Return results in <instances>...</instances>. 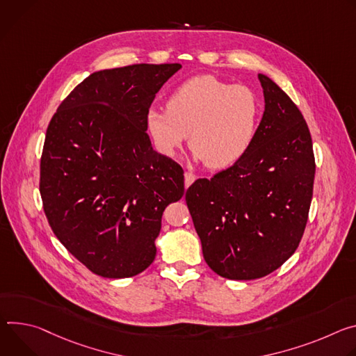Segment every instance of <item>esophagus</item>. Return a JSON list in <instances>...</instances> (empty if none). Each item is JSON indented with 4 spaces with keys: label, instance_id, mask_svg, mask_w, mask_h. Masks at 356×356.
Masks as SVG:
<instances>
[{
    "label": "esophagus",
    "instance_id": "esophagus-1",
    "mask_svg": "<svg viewBox=\"0 0 356 356\" xmlns=\"http://www.w3.org/2000/svg\"><path fill=\"white\" fill-rule=\"evenodd\" d=\"M195 179H196V175H193L192 172L186 171V172H185V188H188Z\"/></svg>",
    "mask_w": 356,
    "mask_h": 356
}]
</instances>
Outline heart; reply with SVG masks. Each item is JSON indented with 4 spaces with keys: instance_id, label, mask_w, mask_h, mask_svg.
Here are the masks:
<instances>
[{
    "instance_id": "1",
    "label": "heart",
    "mask_w": 356,
    "mask_h": 356,
    "mask_svg": "<svg viewBox=\"0 0 356 356\" xmlns=\"http://www.w3.org/2000/svg\"><path fill=\"white\" fill-rule=\"evenodd\" d=\"M261 106L254 90L232 85L215 76H196L178 86L167 108L147 110V129L158 148L174 156L189 134V147L196 161L211 170L238 163L252 147Z\"/></svg>"
}]
</instances>
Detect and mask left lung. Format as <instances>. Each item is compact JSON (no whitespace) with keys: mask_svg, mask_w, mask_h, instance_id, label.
Masks as SVG:
<instances>
[{"mask_svg":"<svg viewBox=\"0 0 356 356\" xmlns=\"http://www.w3.org/2000/svg\"><path fill=\"white\" fill-rule=\"evenodd\" d=\"M264 113L242 160L195 181L185 201L204 259L229 280L279 268L300 245L308 219L315 160L308 126L293 100L259 73Z\"/></svg>","mask_w":356,"mask_h":356,"instance_id":"obj_1","label":"left lung"}]
</instances>
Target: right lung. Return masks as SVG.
I'll list each match as a JSON object with an SVG mask.
<instances>
[{"instance_id":"1","label":"right lung","mask_w":356,"mask_h":356,"mask_svg":"<svg viewBox=\"0 0 356 356\" xmlns=\"http://www.w3.org/2000/svg\"><path fill=\"white\" fill-rule=\"evenodd\" d=\"M181 67L95 72L48 126L39 182L45 215L60 243L102 277H133L154 261L163 212L184 195L181 165L154 151L147 134V110Z\"/></svg>"}]
</instances>
